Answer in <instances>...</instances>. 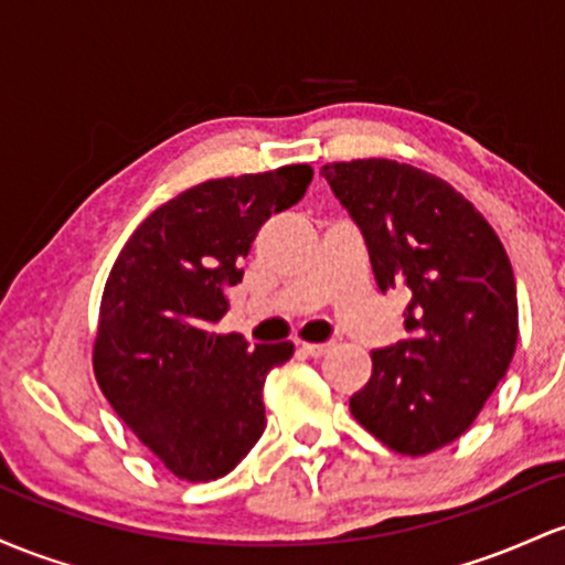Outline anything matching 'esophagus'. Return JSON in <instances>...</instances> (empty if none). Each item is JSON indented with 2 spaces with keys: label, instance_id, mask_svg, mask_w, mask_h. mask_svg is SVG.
I'll list each match as a JSON object with an SVG mask.
<instances>
[{
  "label": "esophagus",
  "instance_id": "1",
  "mask_svg": "<svg viewBox=\"0 0 565 565\" xmlns=\"http://www.w3.org/2000/svg\"><path fill=\"white\" fill-rule=\"evenodd\" d=\"M331 347L333 344H301L299 347V350L303 352V354H307V358H322V354H328V352H331Z\"/></svg>",
  "mask_w": 565,
  "mask_h": 565
}]
</instances>
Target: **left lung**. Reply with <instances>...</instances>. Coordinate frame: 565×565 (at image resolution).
<instances>
[{
	"label": "left lung",
	"mask_w": 565,
	"mask_h": 565,
	"mask_svg": "<svg viewBox=\"0 0 565 565\" xmlns=\"http://www.w3.org/2000/svg\"><path fill=\"white\" fill-rule=\"evenodd\" d=\"M320 175L363 234L379 290L408 294V335L371 352L352 416L392 451L433 454L472 427L512 363L510 258L472 202L414 164L331 162Z\"/></svg>",
	"instance_id": "1"
}]
</instances>
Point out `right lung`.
I'll return each mask as SVG.
<instances>
[{
	"label": "right lung",
	"instance_id": "add662e5",
	"mask_svg": "<svg viewBox=\"0 0 565 565\" xmlns=\"http://www.w3.org/2000/svg\"><path fill=\"white\" fill-rule=\"evenodd\" d=\"M312 168L186 189L157 207L119 250L93 347L100 392L138 440L189 483L232 472L266 427V373L294 344L215 333L230 309L239 262L271 213L303 198Z\"/></svg>",
	"mask_w": 565,
	"mask_h": 565
}]
</instances>
